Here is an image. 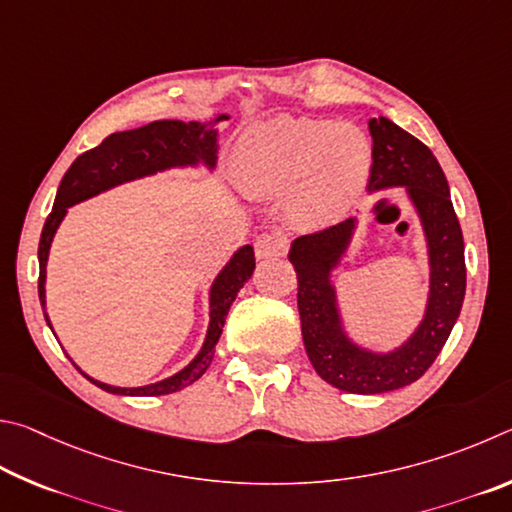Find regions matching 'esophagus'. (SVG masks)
<instances>
[{
    "mask_svg": "<svg viewBox=\"0 0 512 512\" xmlns=\"http://www.w3.org/2000/svg\"><path fill=\"white\" fill-rule=\"evenodd\" d=\"M254 249H256L258 261H270V258H279L285 254L288 242H285L281 236H261L254 242Z\"/></svg>",
    "mask_w": 512,
    "mask_h": 512,
    "instance_id": "1",
    "label": "esophagus"
}]
</instances>
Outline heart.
<instances>
[{"label":"heart","mask_w":512,"mask_h":512,"mask_svg":"<svg viewBox=\"0 0 512 512\" xmlns=\"http://www.w3.org/2000/svg\"><path fill=\"white\" fill-rule=\"evenodd\" d=\"M373 148L353 123L276 116L245 132L233 157L240 186L254 197L290 193L306 222H328L351 209L369 184Z\"/></svg>","instance_id":"obj_1"}]
</instances>
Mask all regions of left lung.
Instances as JSON below:
<instances>
[{"mask_svg":"<svg viewBox=\"0 0 512 512\" xmlns=\"http://www.w3.org/2000/svg\"><path fill=\"white\" fill-rule=\"evenodd\" d=\"M373 168L369 191L405 186L423 222L429 247V299L425 317L405 344L373 353L348 339L330 270L348 247L355 218L292 242L290 263L299 281L297 303L306 353L321 380L339 391L373 396L416 382L441 353L465 297V256L459 218L441 164L423 141L384 116L369 121Z\"/></svg>","mask_w":512,"mask_h":512,"instance_id":"left-lung-1","label":"left lung"}]
</instances>
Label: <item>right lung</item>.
I'll return each mask as SVG.
<instances>
[{
	"label": "right lung",
	"mask_w": 512,
	"mask_h": 512,
	"mask_svg": "<svg viewBox=\"0 0 512 512\" xmlns=\"http://www.w3.org/2000/svg\"><path fill=\"white\" fill-rule=\"evenodd\" d=\"M227 114L215 116L213 123L227 121ZM211 125L197 123V121H152L143 128L137 130H125V132H114L110 137L103 139L101 146L87 150L80 155L74 164L62 177L58 186L56 202H53V209L49 213L47 222L42 227L40 236V247H38V261H40V279H38V294L40 303L44 308V281H47V258L51 249V240L56 236L62 218L67 215L69 206L87 200V197H94L98 193L107 191V188L119 186L123 182H132V179L155 175L159 170L175 168V166H197L204 164L206 168L215 166V152H218V130L211 128ZM254 247L245 245L240 247L236 254L231 256V261L224 265V270L215 276L211 285V321L209 330H206V339L202 351L197 353L195 360L170 378L148 384V387H110V384L98 382L94 378H85L94 382L98 389L107 393H116V396H166V393H175L179 389L188 387L195 380H200L204 371L209 369L213 360L215 344L222 335L224 319H227V312L231 303L236 301L238 292L242 285H245L251 274H254ZM44 319L49 317L44 312ZM51 328V324H49Z\"/></svg>",
	"instance_id": "right-lung-1"
}]
</instances>
